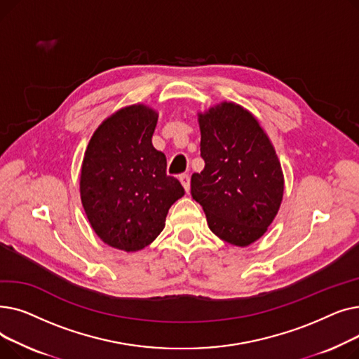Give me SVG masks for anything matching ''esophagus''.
<instances>
[{
  "mask_svg": "<svg viewBox=\"0 0 359 359\" xmlns=\"http://www.w3.org/2000/svg\"><path fill=\"white\" fill-rule=\"evenodd\" d=\"M179 180H180V183L183 184L184 191L189 192V191H191V177H189V175H186V173L180 175V176H179Z\"/></svg>",
  "mask_w": 359,
  "mask_h": 359,
  "instance_id": "obj_1",
  "label": "esophagus"
}]
</instances>
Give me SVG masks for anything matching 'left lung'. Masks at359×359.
<instances>
[{
    "label": "left lung",
    "instance_id": "1",
    "mask_svg": "<svg viewBox=\"0 0 359 359\" xmlns=\"http://www.w3.org/2000/svg\"><path fill=\"white\" fill-rule=\"evenodd\" d=\"M205 167L191 179L211 231L246 248L266 233L284 195V175L265 130L240 104L222 102L199 113Z\"/></svg>",
    "mask_w": 359,
    "mask_h": 359
}]
</instances>
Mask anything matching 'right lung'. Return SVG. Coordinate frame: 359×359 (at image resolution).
I'll return each instance as SVG.
<instances>
[{
	"label": "right lung",
	"mask_w": 359,
	"mask_h": 359,
	"mask_svg": "<svg viewBox=\"0 0 359 359\" xmlns=\"http://www.w3.org/2000/svg\"><path fill=\"white\" fill-rule=\"evenodd\" d=\"M158 113L132 104L94 132L84 154L80 194L91 227L109 246L138 252L163 231L167 212L184 195L165 173V156L151 142Z\"/></svg>",
	"instance_id": "right-lung-1"
}]
</instances>
